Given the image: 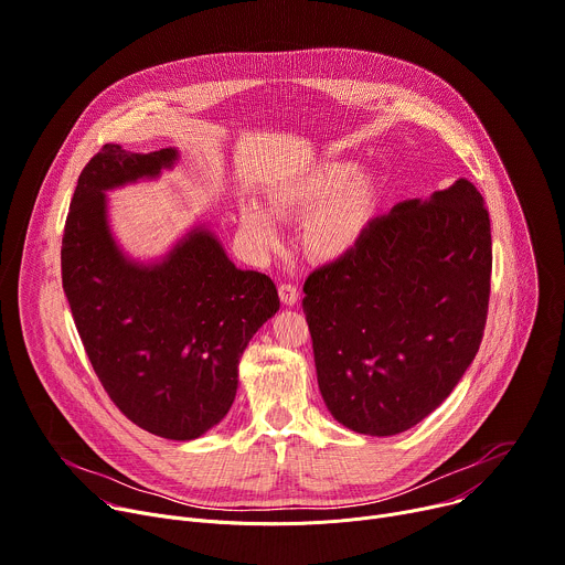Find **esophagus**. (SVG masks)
<instances>
[{
	"instance_id": "34e87169",
	"label": "esophagus",
	"mask_w": 565,
	"mask_h": 565,
	"mask_svg": "<svg viewBox=\"0 0 565 565\" xmlns=\"http://www.w3.org/2000/svg\"><path fill=\"white\" fill-rule=\"evenodd\" d=\"M279 297H281V301L286 303V306H292L295 301H297V297H299V290H297V286L295 284H279Z\"/></svg>"
}]
</instances>
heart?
<instances>
[{
    "instance_id": "obj_1",
    "label": "heart",
    "mask_w": 565,
    "mask_h": 565,
    "mask_svg": "<svg viewBox=\"0 0 565 565\" xmlns=\"http://www.w3.org/2000/svg\"><path fill=\"white\" fill-rule=\"evenodd\" d=\"M270 210L279 218L306 216L301 227L306 252L335 262L365 238L376 212V189L370 178L351 175L349 164L329 162L277 189L270 195ZM241 230L259 247L277 243L275 223L256 204L241 210Z\"/></svg>"
}]
</instances>
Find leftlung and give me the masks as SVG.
Here are the masks:
<instances>
[{
  "label": "left lung",
  "mask_w": 565,
  "mask_h": 565,
  "mask_svg": "<svg viewBox=\"0 0 565 565\" xmlns=\"http://www.w3.org/2000/svg\"><path fill=\"white\" fill-rule=\"evenodd\" d=\"M491 223L473 182L374 218L342 259L303 281L318 385L347 428L387 437L426 419L480 349Z\"/></svg>",
  "instance_id": "8db88e82"
}]
</instances>
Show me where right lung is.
I'll use <instances>...</instances> for the list:
<instances>
[{
    "label": "right lung",
    "instance_id": "right-lung-1",
    "mask_svg": "<svg viewBox=\"0 0 565 565\" xmlns=\"http://www.w3.org/2000/svg\"><path fill=\"white\" fill-rule=\"evenodd\" d=\"M175 160V148H100L78 175L61 266L85 353L113 403L139 428L186 441L230 413L241 353L279 311V295L268 275L238 270L202 227L160 264H132L121 254L106 191L156 178Z\"/></svg>",
    "mask_w": 565,
    "mask_h": 565
}]
</instances>
